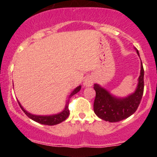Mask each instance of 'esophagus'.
Listing matches in <instances>:
<instances>
[{"label":"esophagus","mask_w":157,"mask_h":157,"mask_svg":"<svg viewBox=\"0 0 157 157\" xmlns=\"http://www.w3.org/2000/svg\"><path fill=\"white\" fill-rule=\"evenodd\" d=\"M93 83H94V80L91 77H87L85 81H84V85L86 86H91L93 85Z\"/></svg>","instance_id":"34e87169"}]
</instances>
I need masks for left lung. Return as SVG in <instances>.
I'll return each instance as SVG.
<instances>
[{
	"mask_svg": "<svg viewBox=\"0 0 157 157\" xmlns=\"http://www.w3.org/2000/svg\"><path fill=\"white\" fill-rule=\"evenodd\" d=\"M137 52L139 55L138 49ZM94 89L96 97L94 103L95 114L105 121L120 122L134 114L138 109L144 92V68L141 63V75L137 90L126 98H117L111 95L105 89L95 84Z\"/></svg>",
	"mask_w": 157,
	"mask_h": 157,
	"instance_id": "1",
	"label": "left lung"
}]
</instances>
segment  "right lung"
<instances>
[{
	"label": "right lung",
	"instance_id": "add662e5",
	"mask_svg": "<svg viewBox=\"0 0 157 157\" xmlns=\"http://www.w3.org/2000/svg\"><path fill=\"white\" fill-rule=\"evenodd\" d=\"M80 89H81V86H78L76 89H75L74 90L71 92V94L69 95L68 100L71 98L72 96L75 95V94H77V93L80 90ZM68 100H67V101L66 107H65L64 110H63V112H60V113H59V114L53 115V116H35V115L30 114V113L27 112V111L23 109V107L21 106V105L19 104V102H18V103H19V106H20V108L22 109V110L23 111V112H24L25 114L27 115V116H28L30 119L33 120L34 121L37 122V123H41V124L52 126V125H56V124H58V123H60L61 122L64 121L69 116V115H70V112H69V109H68V105H69Z\"/></svg>",
	"mask_w": 157,
	"mask_h": 157
}]
</instances>
